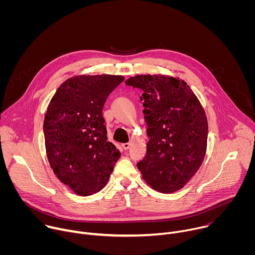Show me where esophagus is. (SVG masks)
Masks as SVG:
<instances>
[{
  "label": "esophagus",
  "mask_w": 255,
  "mask_h": 255,
  "mask_svg": "<svg viewBox=\"0 0 255 255\" xmlns=\"http://www.w3.org/2000/svg\"><path fill=\"white\" fill-rule=\"evenodd\" d=\"M130 145H131V144H130L129 142H127V143H123V144H122V147H123V149H124V150H127V149H129Z\"/></svg>",
  "instance_id": "obj_1"
}]
</instances>
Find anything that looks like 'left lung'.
I'll return each instance as SVG.
<instances>
[{
	"instance_id": "left-lung-1",
	"label": "left lung",
	"mask_w": 255,
	"mask_h": 255,
	"mask_svg": "<svg viewBox=\"0 0 255 255\" xmlns=\"http://www.w3.org/2000/svg\"><path fill=\"white\" fill-rule=\"evenodd\" d=\"M125 84L140 89L149 137L145 157L137 163L154 190L170 194L183 188L200 168L207 148L208 122L198 98L184 81L140 75Z\"/></svg>"
}]
</instances>
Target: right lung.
Instances as JSON below:
<instances>
[{
    "label": "right lung",
    "mask_w": 255,
    "mask_h": 255,
    "mask_svg": "<svg viewBox=\"0 0 255 255\" xmlns=\"http://www.w3.org/2000/svg\"><path fill=\"white\" fill-rule=\"evenodd\" d=\"M122 76H77L51 99L43 122L45 148L56 176L80 196L101 191L120 151L107 139L104 104Z\"/></svg>",
    "instance_id": "right-lung-1"
}]
</instances>
